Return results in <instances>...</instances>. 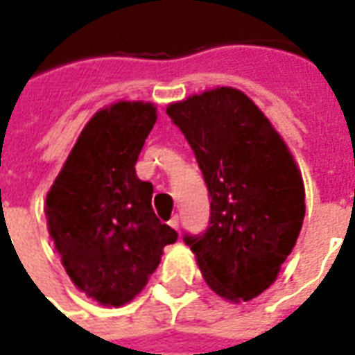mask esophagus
Wrapping results in <instances>:
<instances>
[{
	"instance_id": "esophagus-1",
	"label": "esophagus",
	"mask_w": 355,
	"mask_h": 355,
	"mask_svg": "<svg viewBox=\"0 0 355 355\" xmlns=\"http://www.w3.org/2000/svg\"><path fill=\"white\" fill-rule=\"evenodd\" d=\"M170 225H172L173 230H180V216L175 214V216H172V220H170Z\"/></svg>"
}]
</instances>
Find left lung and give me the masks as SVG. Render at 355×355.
<instances>
[{"instance_id":"obj_1","label":"left lung","mask_w":355,"mask_h":355,"mask_svg":"<svg viewBox=\"0 0 355 355\" xmlns=\"http://www.w3.org/2000/svg\"><path fill=\"white\" fill-rule=\"evenodd\" d=\"M166 112L195 153L210 198L206 231L183 241L214 293L252 300L277 279L302 230L300 170L270 120L239 89L216 87Z\"/></svg>"}]
</instances>
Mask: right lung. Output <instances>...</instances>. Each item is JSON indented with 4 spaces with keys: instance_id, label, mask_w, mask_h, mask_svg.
<instances>
[{
    "instance_id": "add662e5",
    "label": "right lung",
    "mask_w": 355,
    "mask_h": 355,
    "mask_svg": "<svg viewBox=\"0 0 355 355\" xmlns=\"http://www.w3.org/2000/svg\"><path fill=\"white\" fill-rule=\"evenodd\" d=\"M157 122L150 103L120 101L85 124L45 198L49 235L74 285L103 306H124L147 285L178 233L153 210L135 173Z\"/></svg>"
}]
</instances>
